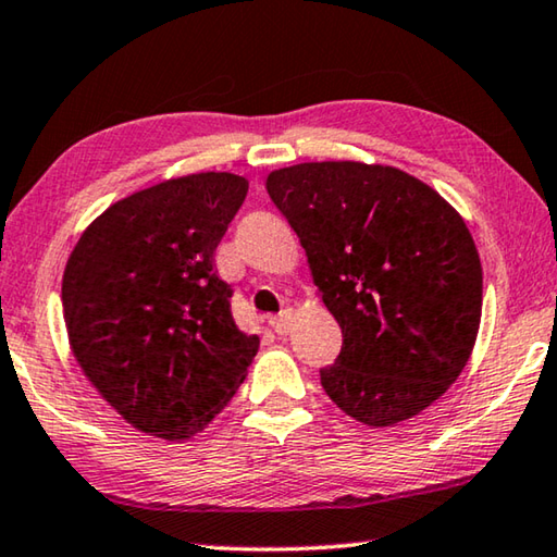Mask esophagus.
<instances>
[{"instance_id":"34e87169","label":"esophagus","mask_w":557,"mask_h":557,"mask_svg":"<svg viewBox=\"0 0 557 557\" xmlns=\"http://www.w3.org/2000/svg\"><path fill=\"white\" fill-rule=\"evenodd\" d=\"M289 319H292L289 309H285V312H280L277 317L270 319V326L275 329L277 336H287V334H289Z\"/></svg>"}]
</instances>
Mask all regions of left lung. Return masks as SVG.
<instances>
[{"instance_id":"1","label":"left lung","mask_w":557,"mask_h":557,"mask_svg":"<svg viewBox=\"0 0 557 557\" xmlns=\"http://www.w3.org/2000/svg\"><path fill=\"white\" fill-rule=\"evenodd\" d=\"M265 186L342 326V354L319 371L329 398L369 428L425 410L467 366L482 322V262L465 219L383 164L305 162Z\"/></svg>"}]
</instances>
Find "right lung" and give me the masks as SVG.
Returning a JSON list of instances; mask_svg holds the SVG:
<instances>
[{"label": "right lung", "mask_w": 557, "mask_h": 557, "mask_svg": "<svg viewBox=\"0 0 557 557\" xmlns=\"http://www.w3.org/2000/svg\"><path fill=\"white\" fill-rule=\"evenodd\" d=\"M248 182L201 172L102 211L65 262L73 356L132 428L169 442L201 432L245 381L260 338L233 322L213 252Z\"/></svg>", "instance_id": "1"}]
</instances>
